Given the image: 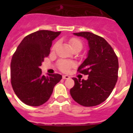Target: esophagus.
Instances as JSON below:
<instances>
[{
  "label": "esophagus",
  "mask_w": 133,
  "mask_h": 133,
  "mask_svg": "<svg viewBox=\"0 0 133 133\" xmlns=\"http://www.w3.org/2000/svg\"><path fill=\"white\" fill-rule=\"evenodd\" d=\"M63 79H69V78H70V77L68 76V75H63Z\"/></svg>",
  "instance_id": "34e87169"
}]
</instances>
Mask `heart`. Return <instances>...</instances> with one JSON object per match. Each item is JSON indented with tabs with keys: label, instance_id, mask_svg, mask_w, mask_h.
Returning <instances> with one entry per match:
<instances>
[{
	"label": "heart",
	"instance_id": "b5f03b06",
	"mask_svg": "<svg viewBox=\"0 0 133 133\" xmlns=\"http://www.w3.org/2000/svg\"><path fill=\"white\" fill-rule=\"evenodd\" d=\"M69 43H70V45L71 46L72 49L75 47H81L82 48V43L81 41H80L78 38H71L69 40ZM58 43H56L55 45L53 46L52 47V50H55V48L56 47ZM72 66H74V64L71 62H69V61H61L58 63V68H59L60 70L63 72H68L69 70V69L72 67Z\"/></svg>",
	"mask_w": 133,
	"mask_h": 133
}]
</instances>
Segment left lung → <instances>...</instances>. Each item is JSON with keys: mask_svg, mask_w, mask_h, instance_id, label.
I'll use <instances>...</instances> for the list:
<instances>
[{"mask_svg": "<svg viewBox=\"0 0 133 133\" xmlns=\"http://www.w3.org/2000/svg\"><path fill=\"white\" fill-rule=\"evenodd\" d=\"M73 34L88 41L87 57L78 71L89 77L87 80L73 78L75 86L70 90V95L82 106H97L109 97L117 83L118 58L111 46L101 36L89 32Z\"/></svg>", "mask_w": 133, "mask_h": 133, "instance_id": "left-lung-1", "label": "left lung"}]
</instances>
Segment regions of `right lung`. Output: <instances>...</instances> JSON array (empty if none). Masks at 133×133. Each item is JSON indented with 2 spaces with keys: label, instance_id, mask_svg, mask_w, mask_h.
I'll return each instance as SVG.
<instances>
[{
  "label": "right lung",
  "instance_id": "add662e5",
  "mask_svg": "<svg viewBox=\"0 0 133 133\" xmlns=\"http://www.w3.org/2000/svg\"><path fill=\"white\" fill-rule=\"evenodd\" d=\"M61 32L42 30L27 35L14 53L10 63L11 84L24 104L41 106L47 101L62 75H42L40 66L50 54L52 41Z\"/></svg>",
  "mask_w": 133,
  "mask_h": 133
}]
</instances>
